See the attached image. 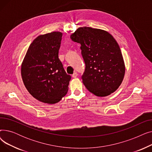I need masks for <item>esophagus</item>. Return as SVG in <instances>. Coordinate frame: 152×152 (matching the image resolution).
Returning a JSON list of instances; mask_svg holds the SVG:
<instances>
[{
    "mask_svg": "<svg viewBox=\"0 0 152 152\" xmlns=\"http://www.w3.org/2000/svg\"><path fill=\"white\" fill-rule=\"evenodd\" d=\"M77 73H76V72H75V73L73 74V75H72V77H74V78H76L77 76Z\"/></svg>",
    "mask_w": 152,
    "mask_h": 152,
    "instance_id": "esophagus-1",
    "label": "esophagus"
}]
</instances>
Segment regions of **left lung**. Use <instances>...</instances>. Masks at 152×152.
<instances>
[{
  "label": "left lung",
  "instance_id": "8db88e82",
  "mask_svg": "<svg viewBox=\"0 0 152 152\" xmlns=\"http://www.w3.org/2000/svg\"><path fill=\"white\" fill-rule=\"evenodd\" d=\"M70 38L81 44L86 66L81 78L87 89L99 97L114 92L125 73L123 55L114 37L105 31L81 27Z\"/></svg>",
  "mask_w": 152,
  "mask_h": 152
}]
</instances>
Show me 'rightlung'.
<instances>
[{
    "instance_id": "add662e5",
    "label": "right lung",
    "mask_w": 152,
    "mask_h": 152,
    "mask_svg": "<svg viewBox=\"0 0 152 152\" xmlns=\"http://www.w3.org/2000/svg\"><path fill=\"white\" fill-rule=\"evenodd\" d=\"M62 33L37 37L29 45L21 65L23 81L29 94L44 103L58 102L66 94L71 76L58 58Z\"/></svg>"
}]
</instances>
